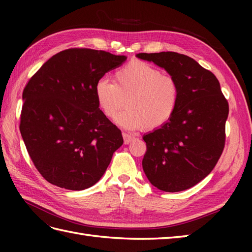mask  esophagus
I'll list each match as a JSON object with an SVG mask.
<instances>
[{
  "instance_id": "esophagus-1",
  "label": "esophagus",
  "mask_w": 252,
  "mask_h": 252,
  "mask_svg": "<svg viewBox=\"0 0 252 252\" xmlns=\"http://www.w3.org/2000/svg\"><path fill=\"white\" fill-rule=\"evenodd\" d=\"M122 136H123V141H125V144H126V145L134 140V136L127 134V133H123Z\"/></svg>"
}]
</instances>
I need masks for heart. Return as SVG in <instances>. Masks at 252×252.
Segmentation results:
<instances>
[{"instance_id": "heart-1", "label": "heart", "mask_w": 252, "mask_h": 252, "mask_svg": "<svg viewBox=\"0 0 252 252\" xmlns=\"http://www.w3.org/2000/svg\"><path fill=\"white\" fill-rule=\"evenodd\" d=\"M94 95L104 116L114 119L123 107L127 109L116 122L127 130L144 127L153 131L163 126L176 110L180 87L171 76L143 61H132L118 69L115 81L100 79Z\"/></svg>"}]
</instances>
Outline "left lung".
Listing matches in <instances>:
<instances>
[{"instance_id": "obj_1", "label": "left lung", "mask_w": 252, "mask_h": 252, "mask_svg": "<svg viewBox=\"0 0 252 252\" xmlns=\"http://www.w3.org/2000/svg\"><path fill=\"white\" fill-rule=\"evenodd\" d=\"M136 57L164 69L180 87L172 118L143 136L147 147L143 170L160 190L189 189L211 172L223 152L227 100L215 74L189 56L160 52Z\"/></svg>"}]
</instances>
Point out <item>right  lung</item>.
Segmentation results:
<instances>
[{"mask_svg": "<svg viewBox=\"0 0 252 252\" xmlns=\"http://www.w3.org/2000/svg\"><path fill=\"white\" fill-rule=\"evenodd\" d=\"M126 61L105 51L66 50L26 85L20 133L35 168L51 184L70 190L93 186L123 144L121 131L98 108L94 88Z\"/></svg>", "mask_w": 252, "mask_h": 252, "instance_id": "add662e5", "label": "right lung"}]
</instances>
